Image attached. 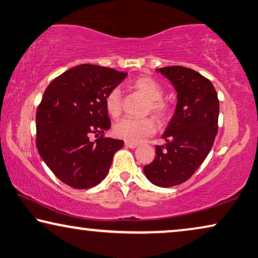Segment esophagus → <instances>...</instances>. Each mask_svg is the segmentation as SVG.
<instances>
[{
  "label": "esophagus",
  "mask_w": 258,
  "mask_h": 258,
  "mask_svg": "<svg viewBox=\"0 0 258 258\" xmlns=\"http://www.w3.org/2000/svg\"><path fill=\"white\" fill-rule=\"evenodd\" d=\"M124 145L125 147H128V148H130V149H135V148H137V143H135V142H129V141H125L124 142Z\"/></svg>",
  "instance_id": "obj_1"
}]
</instances>
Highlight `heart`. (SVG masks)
<instances>
[{"instance_id":"b5f03b06","label":"heart","mask_w":258,"mask_h":258,"mask_svg":"<svg viewBox=\"0 0 258 258\" xmlns=\"http://www.w3.org/2000/svg\"><path fill=\"white\" fill-rule=\"evenodd\" d=\"M129 88L134 92L140 93L148 100L145 113L152 114L160 122L166 121L171 115V104L166 101L164 96V88L158 81L151 77H138L130 81ZM122 94L117 87L111 88L104 96V107L110 117L116 118L122 111ZM157 125L154 118L145 117L135 120V118H122L114 125L115 136L123 138L129 142H141L144 138L154 135Z\"/></svg>"}]
</instances>
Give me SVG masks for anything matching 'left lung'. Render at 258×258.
<instances>
[{
	"mask_svg": "<svg viewBox=\"0 0 258 258\" xmlns=\"http://www.w3.org/2000/svg\"><path fill=\"white\" fill-rule=\"evenodd\" d=\"M178 92V103L154 162L144 166L152 184L171 187L188 180L210 154L218 134L219 99L214 86L197 71L184 66L157 69Z\"/></svg>",
	"mask_w": 258,
	"mask_h": 258,
	"instance_id": "8db88e82",
	"label": "left lung"
}]
</instances>
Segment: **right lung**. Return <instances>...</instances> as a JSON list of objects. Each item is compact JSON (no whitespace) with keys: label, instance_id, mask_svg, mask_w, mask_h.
Instances as JSON below:
<instances>
[{"label":"right lung","instance_id":"add662e5","mask_svg":"<svg viewBox=\"0 0 258 258\" xmlns=\"http://www.w3.org/2000/svg\"><path fill=\"white\" fill-rule=\"evenodd\" d=\"M126 74L83 64L54 78L44 92L36 113V145L55 177L71 187L101 182L123 147V141L104 136L110 128L104 96Z\"/></svg>","mask_w":258,"mask_h":258}]
</instances>
